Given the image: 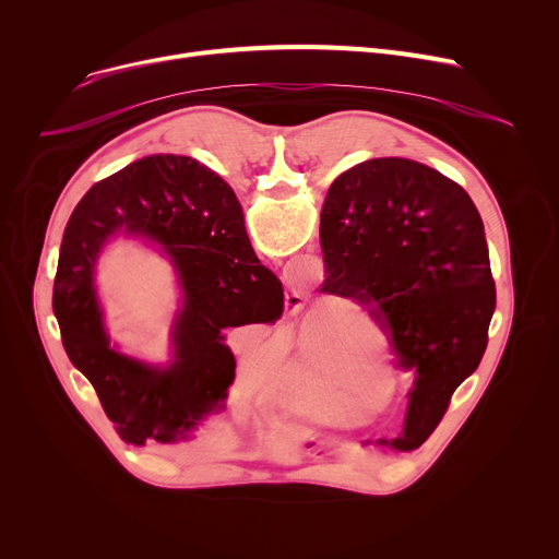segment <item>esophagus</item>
<instances>
[{
    "instance_id": "obj_1",
    "label": "esophagus",
    "mask_w": 559,
    "mask_h": 559,
    "mask_svg": "<svg viewBox=\"0 0 559 559\" xmlns=\"http://www.w3.org/2000/svg\"><path fill=\"white\" fill-rule=\"evenodd\" d=\"M301 301H304V297L299 295V292H292V295L287 297V304H289L292 308H295V310L301 306Z\"/></svg>"
}]
</instances>
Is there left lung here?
Here are the masks:
<instances>
[{
    "label": "left lung",
    "instance_id": "1",
    "mask_svg": "<svg viewBox=\"0 0 559 559\" xmlns=\"http://www.w3.org/2000/svg\"><path fill=\"white\" fill-rule=\"evenodd\" d=\"M321 292L356 299L413 376L403 435L421 447L487 348L496 308L485 226L472 197L437 169L373 158L331 186L319 224Z\"/></svg>",
    "mask_w": 559,
    "mask_h": 559
}]
</instances>
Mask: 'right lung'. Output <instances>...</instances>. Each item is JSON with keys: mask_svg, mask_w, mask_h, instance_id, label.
<instances>
[{"mask_svg": "<svg viewBox=\"0 0 559 559\" xmlns=\"http://www.w3.org/2000/svg\"><path fill=\"white\" fill-rule=\"evenodd\" d=\"M124 229L164 245L185 289L175 320V362L165 370L117 355L109 346L92 285L98 249ZM283 285L260 264L242 205L211 167L190 156L140 158L95 183L63 233L53 278V314L72 365L93 383L124 442L171 444L224 407L235 358L224 331L274 324Z\"/></svg>", "mask_w": 559, "mask_h": 559, "instance_id": "obj_1", "label": "right lung"}]
</instances>
